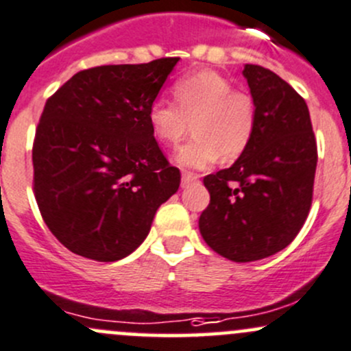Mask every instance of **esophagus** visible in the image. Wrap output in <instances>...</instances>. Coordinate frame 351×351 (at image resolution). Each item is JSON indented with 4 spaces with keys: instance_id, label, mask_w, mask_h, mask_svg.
Here are the masks:
<instances>
[{
    "instance_id": "esophagus-1",
    "label": "esophagus",
    "mask_w": 351,
    "mask_h": 351,
    "mask_svg": "<svg viewBox=\"0 0 351 351\" xmlns=\"http://www.w3.org/2000/svg\"><path fill=\"white\" fill-rule=\"evenodd\" d=\"M198 178H200V176L195 175V173H188V171H185V173H183V176H182V186L185 188V186L190 185V183L197 182Z\"/></svg>"
}]
</instances>
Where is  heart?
<instances>
[{
    "label": "heart",
    "instance_id": "obj_1",
    "mask_svg": "<svg viewBox=\"0 0 351 351\" xmlns=\"http://www.w3.org/2000/svg\"><path fill=\"white\" fill-rule=\"evenodd\" d=\"M175 102L154 99L147 110L153 134L161 143L176 146L190 131L195 136L176 153L185 168L202 169L219 158L234 161L247 149L257 126L254 99L222 75L210 70L186 75L173 86Z\"/></svg>",
    "mask_w": 351,
    "mask_h": 351
}]
</instances>
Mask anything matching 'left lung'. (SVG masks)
Returning <instances> with one entry per match:
<instances>
[{
	"mask_svg": "<svg viewBox=\"0 0 351 351\" xmlns=\"http://www.w3.org/2000/svg\"><path fill=\"white\" fill-rule=\"evenodd\" d=\"M242 73L257 108L256 132L230 168L204 178L210 204L198 227L225 259L252 263L300 234L311 208L318 147L308 106L286 80L252 64Z\"/></svg>",
	"mask_w": 351,
	"mask_h": 351,
	"instance_id": "1",
	"label": "left lung"
}]
</instances>
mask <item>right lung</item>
<instances>
[{"label": "right lung", "mask_w": 351, "mask_h": 351, "mask_svg": "<svg viewBox=\"0 0 351 351\" xmlns=\"http://www.w3.org/2000/svg\"><path fill=\"white\" fill-rule=\"evenodd\" d=\"M178 60L82 70L47 101L33 141V191L70 252L99 263L129 256L178 190L180 169L147 121Z\"/></svg>", "instance_id": "1"}]
</instances>
